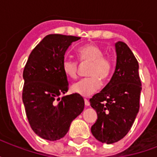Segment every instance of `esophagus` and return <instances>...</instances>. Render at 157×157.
<instances>
[{"instance_id": "1", "label": "esophagus", "mask_w": 157, "mask_h": 157, "mask_svg": "<svg viewBox=\"0 0 157 157\" xmlns=\"http://www.w3.org/2000/svg\"><path fill=\"white\" fill-rule=\"evenodd\" d=\"M84 101H85V105L86 106H89L90 105V102H89L87 99H84Z\"/></svg>"}]
</instances>
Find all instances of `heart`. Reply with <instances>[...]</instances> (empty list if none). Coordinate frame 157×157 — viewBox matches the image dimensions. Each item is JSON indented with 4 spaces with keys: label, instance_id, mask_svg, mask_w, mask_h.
<instances>
[{
    "label": "heart",
    "instance_id": "1",
    "mask_svg": "<svg viewBox=\"0 0 157 157\" xmlns=\"http://www.w3.org/2000/svg\"><path fill=\"white\" fill-rule=\"evenodd\" d=\"M79 61L82 64L89 63L86 72L87 78L82 79L72 85V91L82 97H90L101 86V81H106L113 71L112 59L103 55V50L95 44H86L77 51ZM62 71L67 77L76 78L78 63L74 59L65 58L61 63Z\"/></svg>",
    "mask_w": 157,
    "mask_h": 157
}]
</instances>
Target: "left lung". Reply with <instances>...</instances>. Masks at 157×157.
<instances>
[{
  "label": "left lung",
  "mask_w": 157,
  "mask_h": 157,
  "mask_svg": "<svg viewBox=\"0 0 157 157\" xmlns=\"http://www.w3.org/2000/svg\"><path fill=\"white\" fill-rule=\"evenodd\" d=\"M115 71L104 88L90 99L98 113L91 128L93 136L106 144L120 140L128 134L140 109L141 82L139 64L128 45L115 44Z\"/></svg>",
  "instance_id": "8db88e82"
}]
</instances>
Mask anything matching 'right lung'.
<instances>
[{"instance_id":"obj_1","label":"right lung","mask_w":157,"mask_h":157,"mask_svg":"<svg viewBox=\"0 0 157 157\" xmlns=\"http://www.w3.org/2000/svg\"><path fill=\"white\" fill-rule=\"evenodd\" d=\"M80 37L48 34L33 49L23 70L22 102L32 129L48 140L63 138L71 122L84 109L85 102L77 93L66 95L67 76L61 63L65 51Z\"/></svg>"}]
</instances>
